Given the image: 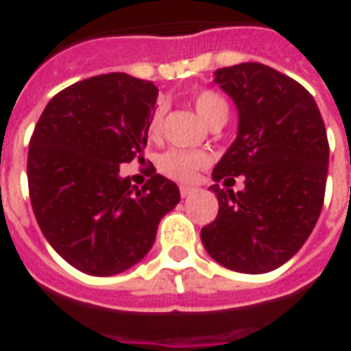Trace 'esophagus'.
I'll return each instance as SVG.
<instances>
[{"label": "esophagus", "instance_id": "esophagus-1", "mask_svg": "<svg viewBox=\"0 0 351 351\" xmlns=\"http://www.w3.org/2000/svg\"><path fill=\"white\" fill-rule=\"evenodd\" d=\"M193 191H195V187H189V185H181V187H180V193H181V196H183V198H187V196L191 195Z\"/></svg>", "mask_w": 351, "mask_h": 351}]
</instances>
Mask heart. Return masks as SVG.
<instances>
[{
	"label": "heart",
	"instance_id": "b5f03b06",
	"mask_svg": "<svg viewBox=\"0 0 351 351\" xmlns=\"http://www.w3.org/2000/svg\"><path fill=\"white\" fill-rule=\"evenodd\" d=\"M193 106H195L196 113L200 115L204 123L210 124L215 119H221L228 115V104L225 98L213 90H200L193 96ZM164 121V106L158 104L153 111V115L149 119V136L156 138L160 130H162ZM208 164V156L198 151H187V149H168L166 153L158 156L156 160V168L158 171L176 181H193L195 180L196 171L202 170Z\"/></svg>",
	"mask_w": 351,
	"mask_h": 351
}]
</instances>
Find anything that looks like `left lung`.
Instances as JSON below:
<instances>
[{
    "mask_svg": "<svg viewBox=\"0 0 351 351\" xmlns=\"http://www.w3.org/2000/svg\"><path fill=\"white\" fill-rule=\"evenodd\" d=\"M215 83L238 108V136L211 185L219 211L200 232L206 251L225 268L265 274L297 253L322 213L329 141L312 94L259 62L215 71Z\"/></svg>",
    "mask_w": 351,
    "mask_h": 351,
    "instance_id": "8db88e82",
    "label": "left lung"
}]
</instances>
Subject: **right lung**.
Instances as JSON below:
<instances>
[{
    "label": "right lung",
    "mask_w": 351,
    "mask_h": 351,
    "mask_svg": "<svg viewBox=\"0 0 351 351\" xmlns=\"http://www.w3.org/2000/svg\"><path fill=\"white\" fill-rule=\"evenodd\" d=\"M158 88L126 73L84 79L52 98L28 151V189L37 225L81 272L113 276L153 247L164 215L180 202L173 181L155 173L141 189L121 164L143 158Z\"/></svg>",
    "instance_id": "1"
}]
</instances>
